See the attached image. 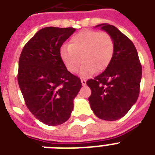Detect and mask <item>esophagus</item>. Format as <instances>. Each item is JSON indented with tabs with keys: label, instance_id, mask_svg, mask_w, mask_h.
Here are the masks:
<instances>
[{
	"label": "esophagus",
	"instance_id": "1",
	"mask_svg": "<svg viewBox=\"0 0 155 155\" xmlns=\"http://www.w3.org/2000/svg\"><path fill=\"white\" fill-rule=\"evenodd\" d=\"M86 82H87V81L85 80H83V79L81 80V84H82L83 86H85V85H86Z\"/></svg>",
	"mask_w": 155,
	"mask_h": 155
}]
</instances>
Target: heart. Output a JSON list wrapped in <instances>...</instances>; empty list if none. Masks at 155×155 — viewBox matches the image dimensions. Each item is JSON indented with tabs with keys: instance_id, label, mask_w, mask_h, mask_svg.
Wrapping results in <instances>:
<instances>
[{
	"instance_id": "b5f03b06",
	"label": "heart",
	"mask_w": 155,
	"mask_h": 155,
	"mask_svg": "<svg viewBox=\"0 0 155 155\" xmlns=\"http://www.w3.org/2000/svg\"><path fill=\"white\" fill-rule=\"evenodd\" d=\"M114 54V42L106 32L84 30L75 34L69 40L68 46L59 50V57L67 70L71 73L80 69L82 76L101 72L108 68ZM81 58L80 59V58Z\"/></svg>"
}]
</instances>
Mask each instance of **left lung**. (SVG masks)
<instances>
[{"mask_svg": "<svg viewBox=\"0 0 155 155\" xmlns=\"http://www.w3.org/2000/svg\"><path fill=\"white\" fill-rule=\"evenodd\" d=\"M112 36L114 54L104 72L87 81L92 94L90 106L97 117L116 120L123 117L136 103L140 91L142 65L132 41L114 25H97Z\"/></svg>", "mask_w": 155, "mask_h": 155, "instance_id": "obj_1", "label": "left lung"}]
</instances>
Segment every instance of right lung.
Returning <instances> with one entry per match:
<instances>
[{
  "label": "right lung",
  "instance_id": "right-lung-1",
  "mask_svg": "<svg viewBox=\"0 0 155 155\" xmlns=\"http://www.w3.org/2000/svg\"><path fill=\"white\" fill-rule=\"evenodd\" d=\"M75 28L45 27L30 38L21 53L18 81L25 104L41 122L55 126L70 118L73 101L82 87L59 57L62 45Z\"/></svg>",
  "mask_w": 155,
  "mask_h": 155
}]
</instances>
